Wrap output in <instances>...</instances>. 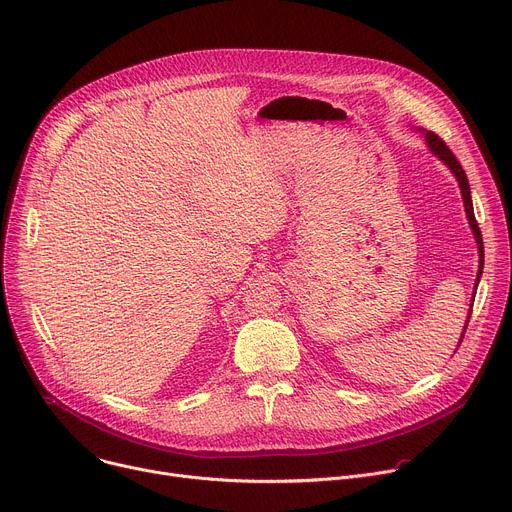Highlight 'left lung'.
Masks as SVG:
<instances>
[{
  "label": "left lung",
  "instance_id": "left-lung-1",
  "mask_svg": "<svg viewBox=\"0 0 512 512\" xmlns=\"http://www.w3.org/2000/svg\"><path fill=\"white\" fill-rule=\"evenodd\" d=\"M423 133H425V143H427L429 152H431L433 156L440 158V160L452 170V174L456 176V180H458V184H460V192H462V200H464V210H466L468 223H470V229H472V233H474V239H476V245H478V255H480L478 277H476V285H474V289H476V287H478V281H480V277H482V267H484V243H482V233H480V229H478L476 216H474V206H472L470 184H468L466 172H464V168L460 166V162L456 160V156L452 154V150L448 148L446 141H444L442 137H437L433 131H423ZM470 314H472V310H470ZM470 314H468L466 326H468V322H470ZM466 326H464V332H466ZM462 338H464V334H462ZM462 338H460V342H462ZM458 346H460V344H458Z\"/></svg>",
  "mask_w": 512,
  "mask_h": 512
}]
</instances>
